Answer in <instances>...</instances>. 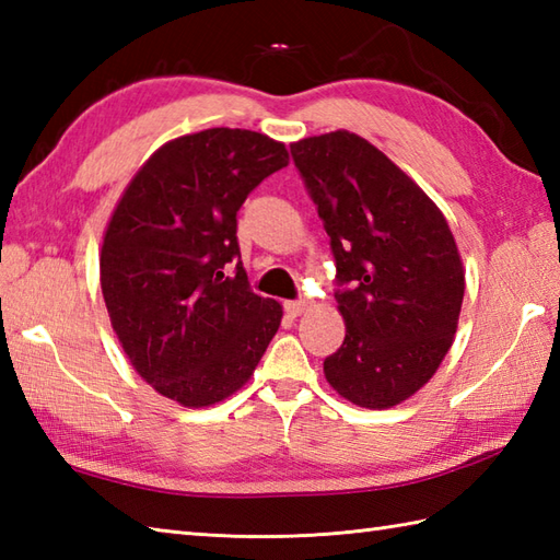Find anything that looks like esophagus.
<instances>
[{"instance_id": "esophagus-1", "label": "esophagus", "mask_w": 560, "mask_h": 560, "mask_svg": "<svg viewBox=\"0 0 560 560\" xmlns=\"http://www.w3.org/2000/svg\"><path fill=\"white\" fill-rule=\"evenodd\" d=\"M283 307H287V313L291 317H301L303 313H307V303L305 301H287V303H283Z\"/></svg>"}]
</instances>
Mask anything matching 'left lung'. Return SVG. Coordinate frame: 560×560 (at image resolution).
<instances>
[{
    "label": "left lung",
    "mask_w": 560,
    "mask_h": 560,
    "mask_svg": "<svg viewBox=\"0 0 560 560\" xmlns=\"http://www.w3.org/2000/svg\"><path fill=\"white\" fill-rule=\"evenodd\" d=\"M337 259L341 349L325 359L339 397L392 409L413 397L455 341L464 267L435 201L371 141L337 129L291 144Z\"/></svg>",
    "instance_id": "8db88e82"
}]
</instances>
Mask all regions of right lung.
I'll list each match as a JSON object with an SVG mask.
<instances>
[{
	"mask_svg": "<svg viewBox=\"0 0 560 560\" xmlns=\"http://www.w3.org/2000/svg\"><path fill=\"white\" fill-rule=\"evenodd\" d=\"M283 141L211 127L165 141L125 187L105 225L101 289L137 375L187 409L241 389L281 325L279 301L247 287L235 213L273 171Z\"/></svg>",
	"mask_w": 560,
	"mask_h": 560,
	"instance_id": "right-lung-1",
	"label": "right lung"
}]
</instances>
